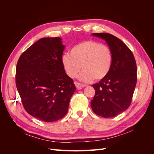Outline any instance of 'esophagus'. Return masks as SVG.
<instances>
[{"mask_svg": "<svg viewBox=\"0 0 154 154\" xmlns=\"http://www.w3.org/2000/svg\"><path fill=\"white\" fill-rule=\"evenodd\" d=\"M74 84H75L76 88H77V89H78V90L82 89V88L83 87H84L86 86V85H84V84H82V83H78V82H74Z\"/></svg>", "mask_w": 154, "mask_h": 154, "instance_id": "34e87169", "label": "esophagus"}]
</instances>
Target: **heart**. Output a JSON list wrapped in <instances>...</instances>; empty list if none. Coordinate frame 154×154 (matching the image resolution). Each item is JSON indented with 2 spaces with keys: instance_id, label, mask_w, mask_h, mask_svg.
<instances>
[{
  "instance_id": "1",
  "label": "heart",
  "mask_w": 154,
  "mask_h": 154,
  "mask_svg": "<svg viewBox=\"0 0 154 154\" xmlns=\"http://www.w3.org/2000/svg\"><path fill=\"white\" fill-rule=\"evenodd\" d=\"M63 67L69 77L78 76L82 82H89L94 79L100 80L109 74L112 63V54L108 46L93 40L79 43L70 49L69 54L62 57Z\"/></svg>"
}]
</instances>
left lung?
<instances>
[{"label":"left lung","instance_id":"1","mask_svg":"<svg viewBox=\"0 0 154 154\" xmlns=\"http://www.w3.org/2000/svg\"><path fill=\"white\" fill-rule=\"evenodd\" d=\"M105 40L112 54L107 76L92 87L95 96L91 101L93 112L103 118H112L127 110L137 83V66L132 51L120 39L106 32L92 33Z\"/></svg>","mask_w":154,"mask_h":154}]
</instances>
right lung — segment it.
Masks as SVG:
<instances>
[{
	"instance_id": "add662e5",
	"label": "right lung",
	"mask_w": 154,
	"mask_h": 154,
	"mask_svg": "<svg viewBox=\"0 0 154 154\" xmlns=\"http://www.w3.org/2000/svg\"><path fill=\"white\" fill-rule=\"evenodd\" d=\"M62 38H43L23 53L16 69V85L27 112L45 122L67 114L76 91L62 63Z\"/></svg>"
}]
</instances>
